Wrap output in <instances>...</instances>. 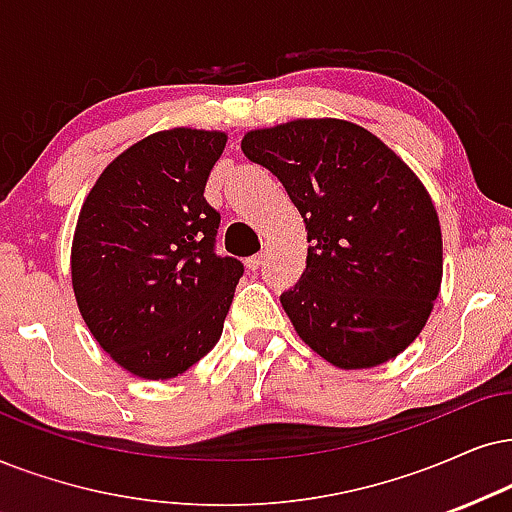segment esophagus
Wrapping results in <instances>:
<instances>
[{"label":"esophagus","instance_id":"1","mask_svg":"<svg viewBox=\"0 0 512 512\" xmlns=\"http://www.w3.org/2000/svg\"><path fill=\"white\" fill-rule=\"evenodd\" d=\"M245 264H248V269H260L262 264H264V252H257V255H252V257H248V260H245Z\"/></svg>","mask_w":512,"mask_h":512}]
</instances>
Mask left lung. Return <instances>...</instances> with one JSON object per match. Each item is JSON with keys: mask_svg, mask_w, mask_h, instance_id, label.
Wrapping results in <instances>:
<instances>
[{"mask_svg": "<svg viewBox=\"0 0 512 512\" xmlns=\"http://www.w3.org/2000/svg\"><path fill=\"white\" fill-rule=\"evenodd\" d=\"M304 219L307 269L281 304L300 338L354 371L404 352L442 286V229L428 189L368 129L300 118L241 141Z\"/></svg>", "mask_w": 512, "mask_h": 512, "instance_id": "1", "label": "left lung"}]
</instances>
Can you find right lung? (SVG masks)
I'll return each mask as SVG.
<instances>
[{"label": "right lung", "mask_w": 512, "mask_h": 512, "mask_svg": "<svg viewBox=\"0 0 512 512\" xmlns=\"http://www.w3.org/2000/svg\"><path fill=\"white\" fill-rule=\"evenodd\" d=\"M224 132L174 127L137 141L84 198L70 274L77 307L115 364L167 380L222 335L243 264L215 255L219 212L203 191Z\"/></svg>", "instance_id": "add662e5"}]
</instances>
